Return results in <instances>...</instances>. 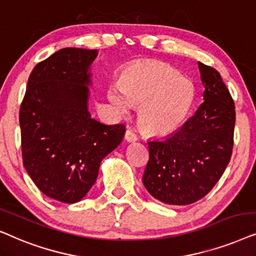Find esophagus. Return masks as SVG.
I'll list each match as a JSON object with an SVG mask.
<instances>
[{
  "label": "esophagus",
  "mask_w": 256,
  "mask_h": 256,
  "mask_svg": "<svg viewBox=\"0 0 256 256\" xmlns=\"http://www.w3.org/2000/svg\"><path fill=\"white\" fill-rule=\"evenodd\" d=\"M125 139L128 142H137L138 137H137V134H136L134 132L131 130V128H128V130H126V132H125Z\"/></svg>",
  "instance_id": "34e87169"
}]
</instances>
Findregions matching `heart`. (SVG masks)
<instances>
[{
  "label": "heart",
  "mask_w": 256,
  "mask_h": 256,
  "mask_svg": "<svg viewBox=\"0 0 256 256\" xmlns=\"http://www.w3.org/2000/svg\"><path fill=\"white\" fill-rule=\"evenodd\" d=\"M119 88L108 91V100L122 114L128 104L139 108V122L146 134H171L182 126L193 103L192 83L172 66L160 62L134 64L125 71Z\"/></svg>",
  "instance_id": "obj_1"
}]
</instances>
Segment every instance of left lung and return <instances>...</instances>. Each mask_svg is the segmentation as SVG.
<instances>
[{
	"instance_id": "1",
	"label": "left lung",
	"mask_w": 256,
	"mask_h": 256,
	"mask_svg": "<svg viewBox=\"0 0 256 256\" xmlns=\"http://www.w3.org/2000/svg\"><path fill=\"white\" fill-rule=\"evenodd\" d=\"M204 102L179 130L150 140L142 184L168 205H190L206 196L224 174L234 144L235 106L220 74L198 63Z\"/></svg>"
}]
</instances>
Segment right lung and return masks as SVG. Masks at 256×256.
Masks as SVG:
<instances>
[{
  "mask_svg": "<svg viewBox=\"0 0 256 256\" xmlns=\"http://www.w3.org/2000/svg\"><path fill=\"white\" fill-rule=\"evenodd\" d=\"M97 50L64 48L34 68L20 108L23 165L40 192L74 204L96 182L102 160L125 125H105L88 110Z\"/></svg>",
  "mask_w": 256,
  "mask_h": 256,
  "instance_id": "obj_1",
  "label": "right lung"
}]
</instances>
